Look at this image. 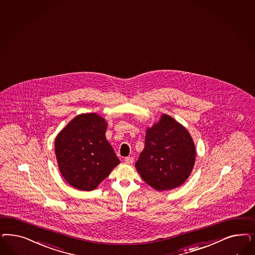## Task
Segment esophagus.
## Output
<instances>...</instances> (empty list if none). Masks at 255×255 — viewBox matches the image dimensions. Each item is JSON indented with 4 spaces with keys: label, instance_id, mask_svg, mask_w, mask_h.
Returning a JSON list of instances; mask_svg holds the SVG:
<instances>
[{
    "label": "esophagus",
    "instance_id": "34e87169",
    "mask_svg": "<svg viewBox=\"0 0 255 255\" xmlns=\"http://www.w3.org/2000/svg\"><path fill=\"white\" fill-rule=\"evenodd\" d=\"M125 162L126 163H128V164H131L134 162V156H128L125 158Z\"/></svg>",
    "mask_w": 255,
    "mask_h": 255
}]
</instances>
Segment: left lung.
<instances>
[{
  "label": "left lung",
  "instance_id": "obj_1",
  "mask_svg": "<svg viewBox=\"0 0 255 255\" xmlns=\"http://www.w3.org/2000/svg\"><path fill=\"white\" fill-rule=\"evenodd\" d=\"M195 163V145L189 131L173 117L161 115L148 128L144 148L135 167L152 188L162 191L181 186Z\"/></svg>",
  "mask_w": 255,
  "mask_h": 255
}]
</instances>
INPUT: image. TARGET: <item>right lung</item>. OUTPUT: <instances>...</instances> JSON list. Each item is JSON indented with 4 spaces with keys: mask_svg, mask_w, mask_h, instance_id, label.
Returning <instances> with one entry per match:
<instances>
[{
    "mask_svg": "<svg viewBox=\"0 0 255 255\" xmlns=\"http://www.w3.org/2000/svg\"><path fill=\"white\" fill-rule=\"evenodd\" d=\"M107 123L97 114L77 115L55 139L59 170L80 190H93L120 163L105 133Z\"/></svg>",
    "mask_w": 255,
    "mask_h": 255,
    "instance_id": "right-lung-1",
    "label": "right lung"
}]
</instances>
